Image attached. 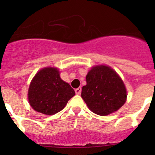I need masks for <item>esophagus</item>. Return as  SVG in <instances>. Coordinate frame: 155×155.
<instances>
[{
	"label": "esophagus",
	"instance_id": "1",
	"mask_svg": "<svg viewBox=\"0 0 155 155\" xmlns=\"http://www.w3.org/2000/svg\"><path fill=\"white\" fill-rule=\"evenodd\" d=\"M81 92V87H78V88L75 89V93H76L77 94H80Z\"/></svg>",
	"mask_w": 155,
	"mask_h": 155
}]
</instances>
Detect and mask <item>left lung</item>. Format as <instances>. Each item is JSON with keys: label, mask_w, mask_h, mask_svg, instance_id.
Returning a JSON list of instances; mask_svg holds the SVG:
<instances>
[{"label": "left lung", "mask_w": 155, "mask_h": 155, "mask_svg": "<svg viewBox=\"0 0 155 155\" xmlns=\"http://www.w3.org/2000/svg\"><path fill=\"white\" fill-rule=\"evenodd\" d=\"M81 97L91 112L99 116L114 113L127 101V89L116 71L105 65L93 67L86 76Z\"/></svg>", "instance_id": "1"}]
</instances>
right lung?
Masks as SVG:
<instances>
[{
  "instance_id": "right-lung-1",
  "label": "right lung",
  "mask_w": 155,
  "mask_h": 155,
  "mask_svg": "<svg viewBox=\"0 0 155 155\" xmlns=\"http://www.w3.org/2000/svg\"><path fill=\"white\" fill-rule=\"evenodd\" d=\"M75 94L74 90L60 77L56 68H45L30 83L28 98L31 108L45 115H54L62 110Z\"/></svg>"
}]
</instances>
